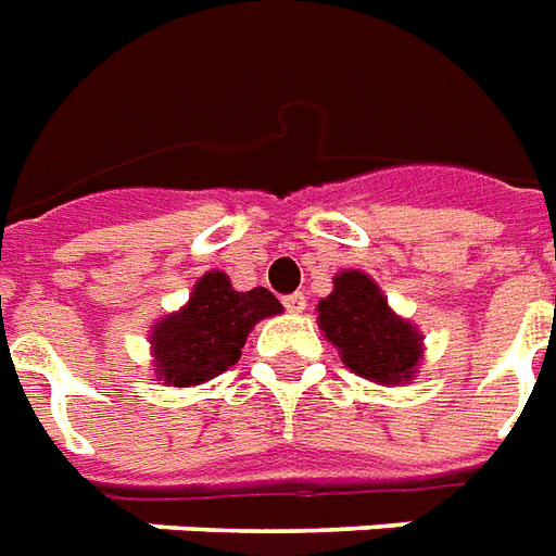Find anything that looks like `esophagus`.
I'll list each match as a JSON object with an SVG mask.
<instances>
[{"instance_id": "34e87169", "label": "esophagus", "mask_w": 556, "mask_h": 556, "mask_svg": "<svg viewBox=\"0 0 556 556\" xmlns=\"http://www.w3.org/2000/svg\"><path fill=\"white\" fill-rule=\"evenodd\" d=\"M282 303H286V308L291 314H303L305 312V303H308V300H305V294H300V291H296V294H288L286 300H282Z\"/></svg>"}]
</instances>
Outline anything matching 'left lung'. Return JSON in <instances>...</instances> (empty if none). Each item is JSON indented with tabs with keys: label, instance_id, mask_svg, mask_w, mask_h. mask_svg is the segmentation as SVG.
<instances>
[{
	"label": "left lung",
	"instance_id": "left-lung-1",
	"mask_svg": "<svg viewBox=\"0 0 556 556\" xmlns=\"http://www.w3.org/2000/svg\"><path fill=\"white\" fill-rule=\"evenodd\" d=\"M331 282V294L317 303V326L346 369L378 387L415 380L424 361L421 329L392 312L378 282L364 270H340Z\"/></svg>",
	"mask_w": 556,
	"mask_h": 556
}]
</instances>
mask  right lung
I'll list each match as a JSON object with an SVG mask.
<instances>
[{"mask_svg": "<svg viewBox=\"0 0 556 556\" xmlns=\"http://www.w3.org/2000/svg\"><path fill=\"white\" fill-rule=\"evenodd\" d=\"M282 314L268 288L236 291L225 270H207L192 286L178 312L164 314L150 329L155 378L167 387H199L242 357L251 329Z\"/></svg>", "mask_w": 556, "mask_h": 556, "instance_id": "add662e5", "label": "right lung"}]
</instances>
